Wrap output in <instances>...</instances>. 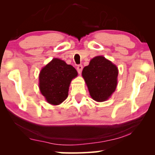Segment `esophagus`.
Returning <instances> with one entry per match:
<instances>
[{"label":"esophagus","mask_w":155,"mask_h":155,"mask_svg":"<svg viewBox=\"0 0 155 155\" xmlns=\"http://www.w3.org/2000/svg\"><path fill=\"white\" fill-rule=\"evenodd\" d=\"M82 68H83V67H82V65H78V67H77V71H78V73L80 74V73H82Z\"/></svg>","instance_id":"obj_1"}]
</instances>
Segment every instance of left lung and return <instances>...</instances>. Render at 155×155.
I'll list each match as a JSON object with an SVG mask.
<instances>
[{"label": "left lung", "instance_id": "1", "mask_svg": "<svg viewBox=\"0 0 155 155\" xmlns=\"http://www.w3.org/2000/svg\"><path fill=\"white\" fill-rule=\"evenodd\" d=\"M118 71L117 67L102 56L94 57L85 66L82 75L94 100H107L116 90Z\"/></svg>", "mask_w": 155, "mask_h": 155}]
</instances>
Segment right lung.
<instances>
[{
    "label": "right lung",
    "instance_id": "1",
    "mask_svg": "<svg viewBox=\"0 0 155 155\" xmlns=\"http://www.w3.org/2000/svg\"><path fill=\"white\" fill-rule=\"evenodd\" d=\"M77 76L75 68L54 58L40 72L39 90L48 103L58 105L68 97L71 80Z\"/></svg>",
    "mask_w": 155,
    "mask_h": 155
}]
</instances>
